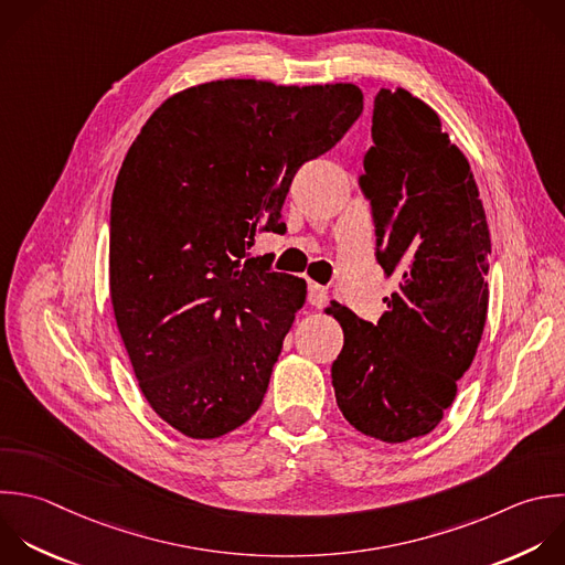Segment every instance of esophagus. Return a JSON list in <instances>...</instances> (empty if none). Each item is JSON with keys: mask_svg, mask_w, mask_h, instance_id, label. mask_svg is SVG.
<instances>
[{"mask_svg": "<svg viewBox=\"0 0 565 565\" xmlns=\"http://www.w3.org/2000/svg\"><path fill=\"white\" fill-rule=\"evenodd\" d=\"M307 300L309 305L313 307H324L329 302V291L322 287V285H316V282H309V294H307Z\"/></svg>", "mask_w": 565, "mask_h": 565, "instance_id": "1", "label": "esophagus"}]
</instances>
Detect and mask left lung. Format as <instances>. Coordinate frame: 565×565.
<instances>
[{"label":"left lung","instance_id":"8db88e82","mask_svg":"<svg viewBox=\"0 0 565 565\" xmlns=\"http://www.w3.org/2000/svg\"><path fill=\"white\" fill-rule=\"evenodd\" d=\"M360 188L377 263L397 278L377 324L340 302L335 402L360 433L399 444L428 435L468 371L488 313L490 234L466 157L422 99L382 88Z\"/></svg>","mask_w":565,"mask_h":565}]
</instances>
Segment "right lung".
Segmentation results:
<instances>
[{
  "label": "right lung",
  "instance_id": "1",
  "mask_svg": "<svg viewBox=\"0 0 565 565\" xmlns=\"http://www.w3.org/2000/svg\"><path fill=\"white\" fill-rule=\"evenodd\" d=\"M362 115L353 84L223 79L154 110L119 170L110 300L139 386L179 433L214 439L263 404L307 282L249 258L282 234L294 174Z\"/></svg>",
  "mask_w": 565,
  "mask_h": 565
}]
</instances>
